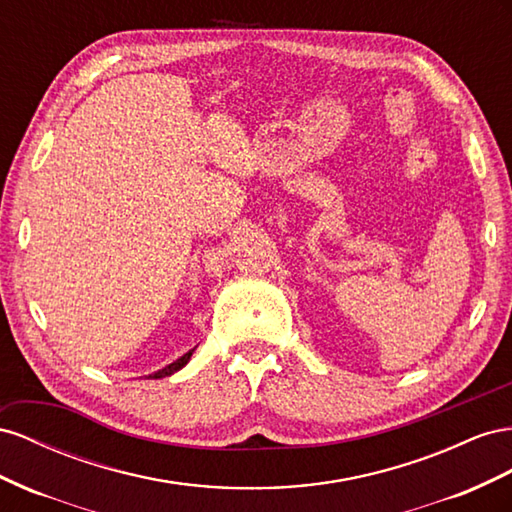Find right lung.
I'll return each instance as SVG.
<instances>
[{
    "mask_svg": "<svg viewBox=\"0 0 512 512\" xmlns=\"http://www.w3.org/2000/svg\"><path fill=\"white\" fill-rule=\"evenodd\" d=\"M193 352H195V349H191V352H186L182 358H178V360H175V362H171L169 364V367H165V369H160V371H156L152 377L154 379H160V377H167V375H171V373H175V371H180L182 367H184V364L188 362V360H191V356H193Z\"/></svg>",
    "mask_w": 512,
    "mask_h": 512,
    "instance_id": "add662e5",
    "label": "right lung"
}]
</instances>
